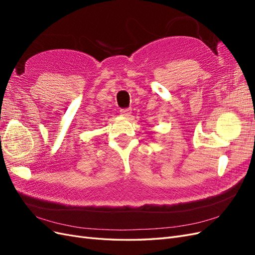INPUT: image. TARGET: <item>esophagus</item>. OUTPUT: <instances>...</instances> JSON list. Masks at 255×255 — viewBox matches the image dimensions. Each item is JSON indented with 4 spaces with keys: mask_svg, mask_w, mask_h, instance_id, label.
Returning a JSON list of instances; mask_svg holds the SVG:
<instances>
[{
    "mask_svg": "<svg viewBox=\"0 0 255 255\" xmlns=\"http://www.w3.org/2000/svg\"><path fill=\"white\" fill-rule=\"evenodd\" d=\"M130 113H132V112H130V109H123V110H120V114H121L122 116H125V117H128Z\"/></svg>",
    "mask_w": 255,
    "mask_h": 255,
    "instance_id": "1",
    "label": "esophagus"
}]
</instances>
